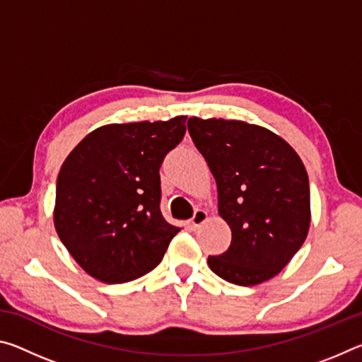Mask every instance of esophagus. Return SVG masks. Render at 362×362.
<instances>
[{"mask_svg":"<svg viewBox=\"0 0 362 362\" xmlns=\"http://www.w3.org/2000/svg\"><path fill=\"white\" fill-rule=\"evenodd\" d=\"M207 220H209V212L204 211V209H198L194 212V216L189 220V225L193 226V228H199L201 225L206 223Z\"/></svg>","mask_w":362,"mask_h":362,"instance_id":"obj_1","label":"esophagus"}]
</instances>
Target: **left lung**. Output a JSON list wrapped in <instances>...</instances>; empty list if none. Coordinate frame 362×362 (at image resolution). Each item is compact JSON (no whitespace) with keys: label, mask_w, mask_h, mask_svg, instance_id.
<instances>
[{"label":"left lung","mask_w":362,"mask_h":362,"mask_svg":"<svg viewBox=\"0 0 362 362\" xmlns=\"http://www.w3.org/2000/svg\"><path fill=\"white\" fill-rule=\"evenodd\" d=\"M188 132L216 179L218 216L231 230L228 250L209 257L207 265L238 286L274 278L310 230L302 159L278 134L246 121L192 116Z\"/></svg>","instance_id":"8db88e82"}]
</instances>
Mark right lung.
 Here are the masks:
<instances>
[{"label":"right lung","mask_w":362,"mask_h":362,"mask_svg":"<svg viewBox=\"0 0 362 362\" xmlns=\"http://www.w3.org/2000/svg\"><path fill=\"white\" fill-rule=\"evenodd\" d=\"M187 116L105 124L60 168L54 226L90 276L121 284L151 272L180 231L159 211V168L185 136Z\"/></svg>","instance_id":"right-lung-1"}]
</instances>
